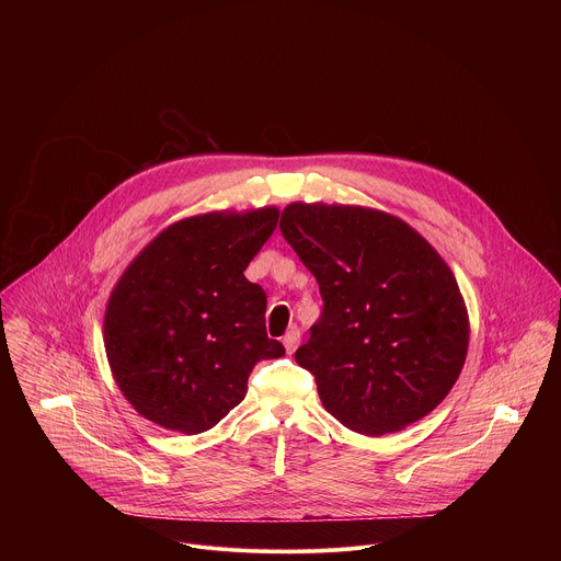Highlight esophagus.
I'll return each instance as SVG.
<instances>
[{"mask_svg":"<svg viewBox=\"0 0 561 561\" xmlns=\"http://www.w3.org/2000/svg\"><path fill=\"white\" fill-rule=\"evenodd\" d=\"M299 340H301V335H299V331L297 329H290L286 335H284V348H286V353L288 355H293L295 351H297V346H299Z\"/></svg>","mask_w":561,"mask_h":561,"instance_id":"esophagus-1","label":"esophagus"}]
</instances>
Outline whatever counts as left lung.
I'll use <instances>...</instances> for the list:
<instances>
[{
	"label": "left lung",
	"instance_id": "left-lung-1",
	"mask_svg": "<svg viewBox=\"0 0 561 561\" xmlns=\"http://www.w3.org/2000/svg\"><path fill=\"white\" fill-rule=\"evenodd\" d=\"M279 228L324 299L295 353L324 409L370 437L435 411L463 368L470 335L442 255L404 219L366 206L293 202Z\"/></svg>",
	"mask_w": 561,
	"mask_h": 561
}]
</instances>
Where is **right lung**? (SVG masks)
<instances>
[{
	"label": "right lung",
	"instance_id": "1",
	"mask_svg": "<svg viewBox=\"0 0 561 561\" xmlns=\"http://www.w3.org/2000/svg\"><path fill=\"white\" fill-rule=\"evenodd\" d=\"M279 210H213L167 226L117 279L104 348L130 407L167 431L197 435L228 415L262 359L286 351L266 335V293L244 277Z\"/></svg>",
	"mask_w": 561,
	"mask_h": 561
}]
</instances>
